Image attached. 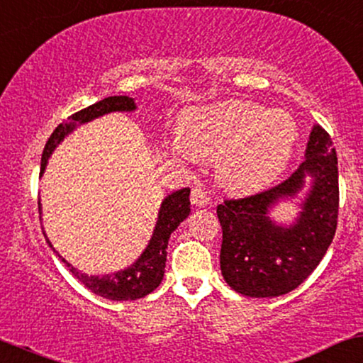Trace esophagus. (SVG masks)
<instances>
[{"mask_svg": "<svg viewBox=\"0 0 363 363\" xmlns=\"http://www.w3.org/2000/svg\"><path fill=\"white\" fill-rule=\"evenodd\" d=\"M191 203L197 206V208H203V206L211 203V196L209 192L204 189L203 186H196L192 187L191 191Z\"/></svg>", "mask_w": 363, "mask_h": 363, "instance_id": "34e87169", "label": "esophagus"}]
</instances>
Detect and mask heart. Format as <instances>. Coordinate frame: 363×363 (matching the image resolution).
Masks as SVG:
<instances>
[{"instance_id": "1", "label": "heart", "mask_w": 363, "mask_h": 363, "mask_svg": "<svg viewBox=\"0 0 363 363\" xmlns=\"http://www.w3.org/2000/svg\"><path fill=\"white\" fill-rule=\"evenodd\" d=\"M296 127L290 116L264 112L247 100H226L191 112L184 139L172 140L181 157L219 155L218 172L236 191H256L286 167L296 144Z\"/></svg>"}]
</instances>
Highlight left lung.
Wrapping results in <instances>:
<instances>
[{"mask_svg":"<svg viewBox=\"0 0 363 363\" xmlns=\"http://www.w3.org/2000/svg\"><path fill=\"white\" fill-rule=\"evenodd\" d=\"M305 160L281 184L258 194L226 199L218 206L223 228L219 263L233 290L251 298H272L295 290L310 277L332 245L338 219V167L332 137L313 127ZM306 173L314 186L304 211L290 228L267 218L281 196L301 190Z\"/></svg>","mask_w":363,"mask_h":363,"instance_id":"8db88e82","label":"left lung"}]
</instances>
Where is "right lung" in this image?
I'll return each instance as SVG.
<instances>
[{"instance_id":"right-lung-1","label":"right lung","mask_w":363,"mask_h":363,"mask_svg":"<svg viewBox=\"0 0 363 363\" xmlns=\"http://www.w3.org/2000/svg\"><path fill=\"white\" fill-rule=\"evenodd\" d=\"M134 108V100L125 97V95H121V97H107L100 100L97 104L90 105V107L80 110V112L72 113V116L68 117L67 121L60 123V125L53 130V134L50 135L47 145H45L43 149V154H41L40 174H43L45 167H47L48 157L52 155L53 149L63 140V137H65L68 132H72L73 128H75L77 123L90 122L91 118H97L108 112H122V110L130 112V110ZM189 192V187H184V189L169 194L166 199L162 201L152 240H150L149 246L145 247L144 253L140 255V258L137 259L130 268L122 269V272L113 274H105V277H89V274L73 268V266L60 255L58 258L65 263V266L70 269L73 277L84 283L91 293H95V295L117 301L144 298L145 295H149L150 291H154L160 284V281H162L164 268H166L167 259L166 250L169 238H171V233L176 231L179 224L184 221L191 213ZM38 211H41L40 201ZM45 238H47V235H45ZM48 245L52 246V242L48 241Z\"/></svg>"}]
</instances>
